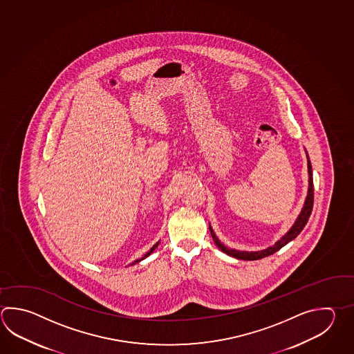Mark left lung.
I'll use <instances>...</instances> for the list:
<instances>
[{"instance_id": "left-lung-1", "label": "left lung", "mask_w": 354, "mask_h": 354, "mask_svg": "<svg viewBox=\"0 0 354 354\" xmlns=\"http://www.w3.org/2000/svg\"><path fill=\"white\" fill-rule=\"evenodd\" d=\"M308 155V153H306ZM308 174H309V189H308V195H306V199L304 203L303 209L301 213L297 216V219L295 221L294 225L290 228L288 233L282 237L281 239H279L274 245L268 247L266 250H262V251H256V252H247V251H237V250H231L218 239L214 232L212 230V227L209 225L210 233H212V237L214 239V243H216L221 251H223L224 253H227L228 256H232L234 259H239V260L245 261H254L260 260L263 257H267L270 254H274V252H277L280 248H282L283 245H288L290 241L295 239L300 232L303 231L305 224L308 223L309 221V216L311 214V210H313V204H314V184H313V169H311V162L308 156Z\"/></svg>"}]
</instances>
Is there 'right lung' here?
Wrapping results in <instances>:
<instances>
[{
    "mask_svg": "<svg viewBox=\"0 0 354 354\" xmlns=\"http://www.w3.org/2000/svg\"><path fill=\"white\" fill-rule=\"evenodd\" d=\"M158 245H159V242H158V243H156V245H153V247H152L151 250H150V251H149V252L146 253V254H145L144 257H142V259H141V260H144V259H146V257H149V256H150V254H151L152 251H153V250H155V248H156V247H158ZM141 260H136V261H135V262H133V263H136V262H140V261H141Z\"/></svg>",
    "mask_w": 354,
    "mask_h": 354,
    "instance_id": "right-lung-1",
    "label": "right lung"
}]
</instances>
